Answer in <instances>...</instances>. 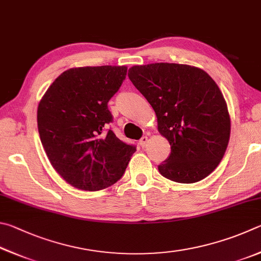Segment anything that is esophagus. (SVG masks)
Returning <instances> with one entry per match:
<instances>
[{
  "instance_id": "1",
  "label": "esophagus",
  "mask_w": 261,
  "mask_h": 261,
  "mask_svg": "<svg viewBox=\"0 0 261 261\" xmlns=\"http://www.w3.org/2000/svg\"><path fill=\"white\" fill-rule=\"evenodd\" d=\"M148 142H149V138H148V136H143V138L140 140V145H141V147H142V148H145V147H147V145H148Z\"/></svg>"
}]
</instances>
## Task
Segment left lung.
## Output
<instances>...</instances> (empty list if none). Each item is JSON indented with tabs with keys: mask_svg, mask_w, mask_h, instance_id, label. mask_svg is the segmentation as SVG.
<instances>
[{
	"mask_svg": "<svg viewBox=\"0 0 261 261\" xmlns=\"http://www.w3.org/2000/svg\"><path fill=\"white\" fill-rule=\"evenodd\" d=\"M128 76L154 110L158 132L171 154L158 166L163 176L195 184L216 170L230 138L225 97L202 68L153 63L129 68Z\"/></svg>",
	"mask_w": 261,
	"mask_h": 261,
	"instance_id": "left-lung-1",
	"label": "left lung"
}]
</instances>
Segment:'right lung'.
<instances>
[{"instance_id": "right-lung-1", "label": "right lung", "mask_w": 261, "mask_h": 261, "mask_svg": "<svg viewBox=\"0 0 261 261\" xmlns=\"http://www.w3.org/2000/svg\"><path fill=\"white\" fill-rule=\"evenodd\" d=\"M127 66H85L66 70L38 107L40 140L51 166L76 189L97 191L120 179L135 147L111 129L110 98L120 88Z\"/></svg>"}]
</instances>
